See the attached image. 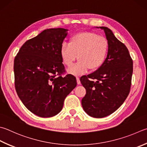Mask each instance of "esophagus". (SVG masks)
Returning a JSON list of instances; mask_svg holds the SVG:
<instances>
[{
  "label": "esophagus",
  "instance_id": "34e87169",
  "mask_svg": "<svg viewBox=\"0 0 147 147\" xmlns=\"http://www.w3.org/2000/svg\"><path fill=\"white\" fill-rule=\"evenodd\" d=\"M76 79H77V84H81V81H80L79 77H76Z\"/></svg>",
  "mask_w": 147,
  "mask_h": 147
}]
</instances>
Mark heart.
Instances as JSON below:
<instances>
[{"label": "heart", "mask_w": 147, "mask_h": 147, "mask_svg": "<svg viewBox=\"0 0 147 147\" xmlns=\"http://www.w3.org/2000/svg\"><path fill=\"white\" fill-rule=\"evenodd\" d=\"M109 50L106 38L92 32H81L71 36L68 44L63 43L60 56L64 64L70 66L77 57L79 61L70 66L67 71L74 76L95 70L103 65Z\"/></svg>", "instance_id": "1"}]
</instances>
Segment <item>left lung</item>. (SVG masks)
Returning a JSON list of instances; mask_svg holds the SVG:
<instances>
[{
	"mask_svg": "<svg viewBox=\"0 0 147 147\" xmlns=\"http://www.w3.org/2000/svg\"><path fill=\"white\" fill-rule=\"evenodd\" d=\"M96 28L104 30L109 50L103 65L80 79L86 90L81 103L83 109L90 117L104 118L117 110L128 96L133 63L126 46L115 37L111 30L106 27Z\"/></svg>",
	"mask_w": 147,
	"mask_h": 147,
	"instance_id": "left-lung-1",
	"label": "left lung"
}]
</instances>
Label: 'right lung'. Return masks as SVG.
I'll list each match as a JSON object with an SVG mask.
<instances>
[{"instance_id":"right-lung-1","label":"right lung","mask_w":147,"mask_h":147,"mask_svg":"<svg viewBox=\"0 0 147 147\" xmlns=\"http://www.w3.org/2000/svg\"><path fill=\"white\" fill-rule=\"evenodd\" d=\"M68 30H44L27 40L15 58L16 93L24 106L38 117L49 118L57 115L63 109L66 96L77 86L72 75L61 76L65 66L60 49Z\"/></svg>"}]
</instances>
